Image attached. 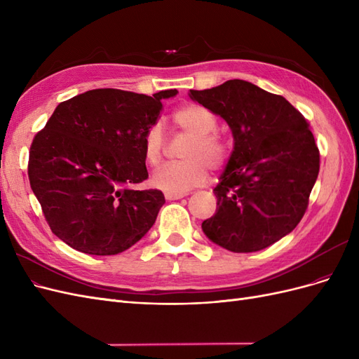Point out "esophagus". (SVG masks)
<instances>
[{"label": "esophagus", "mask_w": 359, "mask_h": 359, "mask_svg": "<svg viewBox=\"0 0 359 359\" xmlns=\"http://www.w3.org/2000/svg\"><path fill=\"white\" fill-rule=\"evenodd\" d=\"M184 196H187V193H172V191H166L165 198L168 201H177V199H182Z\"/></svg>", "instance_id": "obj_1"}]
</instances>
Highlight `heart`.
I'll list each match as a JSON object with an SVG mask.
<instances>
[{"instance_id": "b5f03b06", "label": "heart", "mask_w": 359, "mask_h": 359, "mask_svg": "<svg viewBox=\"0 0 359 359\" xmlns=\"http://www.w3.org/2000/svg\"><path fill=\"white\" fill-rule=\"evenodd\" d=\"M172 123L180 132L190 136L182 151L184 161L158 169L153 186L172 193H184L198 187L208 177V165L220 168L229 158V145L215 133V116L199 104H184L172 114ZM166 142L160 126L148 128L144 137V157L149 166H158L165 157Z\"/></svg>"}]
</instances>
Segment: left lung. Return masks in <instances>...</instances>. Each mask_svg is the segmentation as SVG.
<instances>
[{"label": "left lung", "instance_id": "obj_1", "mask_svg": "<svg viewBox=\"0 0 359 359\" xmlns=\"http://www.w3.org/2000/svg\"><path fill=\"white\" fill-rule=\"evenodd\" d=\"M190 97L220 115L235 140L203 233L235 253L277 243L301 222L318 180L319 148L306 118L285 97L241 79Z\"/></svg>", "mask_w": 359, "mask_h": 359}]
</instances>
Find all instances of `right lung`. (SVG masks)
Instances as JSON below:
<instances>
[{"mask_svg": "<svg viewBox=\"0 0 359 359\" xmlns=\"http://www.w3.org/2000/svg\"><path fill=\"white\" fill-rule=\"evenodd\" d=\"M115 88L74 95L57 106L32 139L31 189L61 241L86 255H118L154 224L165 196L137 190L148 178L144 137L157 123L161 99Z\"/></svg>", "mask_w": 359, "mask_h": 359, "instance_id": "obj_1", "label": "right lung"}]
</instances>
